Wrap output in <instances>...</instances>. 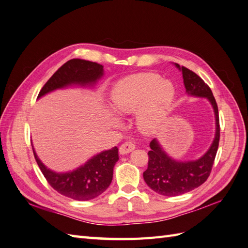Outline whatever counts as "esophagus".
<instances>
[{
	"mask_svg": "<svg viewBox=\"0 0 248 248\" xmlns=\"http://www.w3.org/2000/svg\"><path fill=\"white\" fill-rule=\"evenodd\" d=\"M136 149V145L133 144V142L131 141H126V142H123V144L120 146L119 148V152L120 154H127V153H130L131 151H133V150Z\"/></svg>",
	"mask_w": 248,
	"mask_h": 248,
	"instance_id": "obj_1",
	"label": "esophagus"
}]
</instances>
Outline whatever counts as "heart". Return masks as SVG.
Masks as SVG:
<instances>
[{"instance_id": "b5f03b06", "label": "heart", "mask_w": 248, "mask_h": 248, "mask_svg": "<svg viewBox=\"0 0 248 248\" xmlns=\"http://www.w3.org/2000/svg\"><path fill=\"white\" fill-rule=\"evenodd\" d=\"M111 107L120 115L137 113L140 132L152 136L160 131L170 114L175 87L155 73H139L119 80L110 93Z\"/></svg>"}]
</instances>
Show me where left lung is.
Returning a JSON list of instances; mask_svg holds the SVG:
<instances>
[{
  "label": "left lung",
  "mask_w": 248,
  "mask_h": 248,
  "mask_svg": "<svg viewBox=\"0 0 248 248\" xmlns=\"http://www.w3.org/2000/svg\"><path fill=\"white\" fill-rule=\"evenodd\" d=\"M175 66L182 71L186 93L194 97H204L211 103L215 115L216 130L212 145L197 160H176L166 153L158 140L156 139L151 140V150L148 152V169L142 176L150 188L164 197H176L189 192L206 181L213 167L220 137L218 108L211 89L193 71L184 66L180 67L177 63Z\"/></svg>",
  "instance_id": "8db88e82"
}]
</instances>
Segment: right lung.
Masks as SVG:
<instances>
[{"label": "right lung", "mask_w": 248, "mask_h": 248, "mask_svg": "<svg viewBox=\"0 0 248 248\" xmlns=\"http://www.w3.org/2000/svg\"><path fill=\"white\" fill-rule=\"evenodd\" d=\"M103 76V66L81 59H72L52 74L39 92L38 98L46 94L69 86H93ZM35 159L48 184L62 196L77 201H90L108 189L112 171L119 160L118 148L93 156L84 166L68 172H56L47 169L37 156Z\"/></svg>", "instance_id": "obj_1"}]
</instances>
